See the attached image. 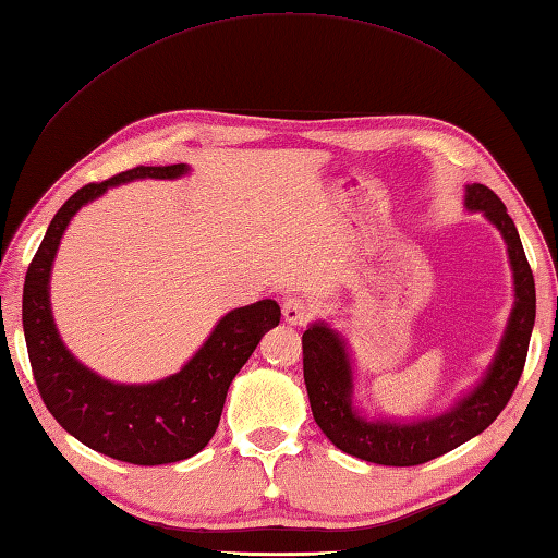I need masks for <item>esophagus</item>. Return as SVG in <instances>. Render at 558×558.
Wrapping results in <instances>:
<instances>
[{
  "mask_svg": "<svg viewBox=\"0 0 558 558\" xmlns=\"http://www.w3.org/2000/svg\"><path fill=\"white\" fill-rule=\"evenodd\" d=\"M313 315V303L308 299H303V295H289V299L283 301V320L289 325H305Z\"/></svg>",
  "mask_w": 558,
  "mask_h": 558,
  "instance_id": "esophagus-1",
  "label": "esophagus"
}]
</instances>
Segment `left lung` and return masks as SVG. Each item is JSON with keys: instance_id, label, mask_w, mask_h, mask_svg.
Returning <instances> with one entry per match:
<instances>
[{"instance_id": "left-lung-1", "label": "left lung", "mask_w": 558, "mask_h": 558, "mask_svg": "<svg viewBox=\"0 0 558 558\" xmlns=\"http://www.w3.org/2000/svg\"><path fill=\"white\" fill-rule=\"evenodd\" d=\"M464 204L474 211H484L486 219L506 238L515 277V308L510 313L506 337L486 380L458 402V407H452L448 414L416 424L363 422L351 409V366L344 344L323 323L303 332V378L315 422L339 450L359 460L390 464V468H414L436 460L492 426L518 388L527 359L534 313H537L532 269L515 223L494 190L474 183L468 187Z\"/></svg>"}]
</instances>
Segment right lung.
<instances>
[{"label":"right lung","mask_w":558,"mask_h":558,"mask_svg":"<svg viewBox=\"0 0 558 558\" xmlns=\"http://www.w3.org/2000/svg\"><path fill=\"white\" fill-rule=\"evenodd\" d=\"M175 166H136L100 183H88L66 199L33 255L24 283V335L38 392L48 412L84 446L130 464L187 460L211 440L226 392L267 329L279 325L277 301L265 299L223 315L187 366L151 385H116L78 363L57 335L48 281L60 238L82 204L112 185L136 178H178Z\"/></svg>","instance_id":"add662e5"}]
</instances>
